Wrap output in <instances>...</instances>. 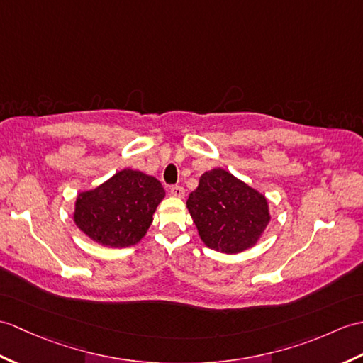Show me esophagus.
Wrapping results in <instances>:
<instances>
[{"instance_id": "esophagus-1", "label": "esophagus", "mask_w": 363, "mask_h": 363, "mask_svg": "<svg viewBox=\"0 0 363 363\" xmlns=\"http://www.w3.org/2000/svg\"><path fill=\"white\" fill-rule=\"evenodd\" d=\"M170 193H172V196H174V198H184L185 196V190H184V187H181V185H173V187L170 189Z\"/></svg>"}]
</instances>
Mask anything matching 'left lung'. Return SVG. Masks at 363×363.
<instances>
[{"label": "left lung", "instance_id": "8db88e82", "mask_svg": "<svg viewBox=\"0 0 363 363\" xmlns=\"http://www.w3.org/2000/svg\"><path fill=\"white\" fill-rule=\"evenodd\" d=\"M187 208L202 242L223 254L254 247L271 221L266 196L223 168L201 176Z\"/></svg>", "mask_w": 363, "mask_h": 363}]
</instances>
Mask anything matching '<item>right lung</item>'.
I'll use <instances>...</instances> for the list:
<instances>
[{
  "instance_id": "1",
  "label": "right lung",
  "mask_w": 363,
  "mask_h": 363,
  "mask_svg": "<svg viewBox=\"0 0 363 363\" xmlns=\"http://www.w3.org/2000/svg\"><path fill=\"white\" fill-rule=\"evenodd\" d=\"M164 196L162 184L153 176L125 168L99 187L79 193L74 223L102 246L130 247L145 237Z\"/></svg>"
}]
</instances>
